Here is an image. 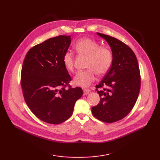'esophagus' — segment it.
<instances>
[{
  "label": "esophagus",
  "mask_w": 160,
  "mask_h": 160,
  "mask_svg": "<svg viewBox=\"0 0 160 160\" xmlns=\"http://www.w3.org/2000/svg\"><path fill=\"white\" fill-rule=\"evenodd\" d=\"M90 89H83V95H88L89 92H90Z\"/></svg>",
  "instance_id": "obj_1"
}]
</instances>
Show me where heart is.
Wrapping results in <instances>:
<instances>
[{
	"mask_svg": "<svg viewBox=\"0 0 160 160\" xmlns=\"http://www.w3.org/2000/svg\"><path fill=\"white\" fill-rule=\"evenodd\" d=\"M74 48L77 52L88 57L86 68L79 71L74 78V83L78 86L87 88L96 79V74H105L110 69L113 62L112 50L102 47L98 42L90 38H82L76 42ZM74 54L71 50H67L63 56L62 61L65 68L73 71L74 69Z\"/></svg>",
	"mask_w": 160,
	"mask_h": 160,
	"instance_id": "heart-1",
	"label": "heart"
}]
</instances>
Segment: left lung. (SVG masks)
<instances>
[{"mask_svg":"<svg viewBox=\"0 0 160 160\" xmlns=\"http://www.w3.org/2000/svg\"><path fill=\"white\" fill-rule=\"evenodd\" d=\"M97 34L110 46L113 58L111 68L96 86L100 100L91 112L98 120L112 123L123 119L135 105L141 87L140 71L137 58L128 45L113 37Z\"/></svg>","mask_w":160,"mask_h":160,"instance_id":"obj_1","label":"left lung"}]
</instances>
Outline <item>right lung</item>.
I'll return each instance as SVG.
<instances>
[{
	"instance_id": "obj_1",
	"label": "right lung",
	"mask_w": 160,
	"mask_h": 160,
	"mask_svg": "<svg viewBox=\"0 0 160 160\" xmlns=\"http://www.w3.org/2000/svg\"><path fill=\"white\" fill-rule=\"evenodd\" d=\"M71 42L70 36L50 38L31 48L24 60L21 85L32 112L45 122L58 124L72 115L82 89L68 86L71 80L62 59Z\"/></svg>"
}]
</instances>
